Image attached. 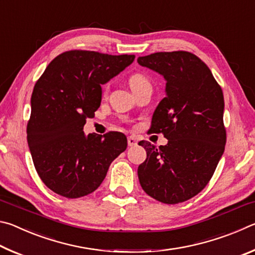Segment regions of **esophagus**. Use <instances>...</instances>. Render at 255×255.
Masks as SVG:
<instances>
[{
	"mask_svg": "<svg viewBox=\"0 0 255 255\" xmlns=\"http://www.w3.org/2000/svg\"><path fill=\"white\" fill-rule=\"evenodd\" d=\"M137 145V139L135 137L132 136H129L128 137V146H130V147H132V146H136Z\"/></svg>",
	"mask_w": 255,
	"mask_h": 255,
	"instance_id": "obj_1",
	"label": "esophagus"
}]
</instances>
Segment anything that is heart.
<instances>
[{"mask_svg":"<svg viewBox=\"0 0 255 255\" xmlns=\"http://www.w3.org/2000/svg\"><path fill=\"white\" fill-rule=\"evenodd\" d=\"M129 84H130V88L131 90H135L137 88H139V86H143V85H146V84H149L148 80L146 79V77L144 75L141 74H135L132 75L130 79H129ZM108 89H109V86L106 85L105 86V93H107Z\"/></svg>","mask_w":255,"mask_h":255,"instance_id":"b5f03b06","label":"heart"}]
</instances>
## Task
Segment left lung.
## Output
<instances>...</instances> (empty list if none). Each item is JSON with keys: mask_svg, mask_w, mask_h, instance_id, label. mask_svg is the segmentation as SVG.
<instances>
[{"mask_svg": "<svg viewBox=\"0 0 255 255\" xmlns=\"http://www.w3.org/2000/svg\"><path fill=\"white\" fill-rule=\"evenodd\" d=\"M137 62L166 81V97L154 111L149 131L162 132L167 144L138 143L147 154L138 166L139 183L163 204L187 201L208 184L225 149L222 88L208 66L189 51H161Z\"/></svg>", "mask_w": 255, "mask_h": 255, "instance_id": "1", "label": "left lung"}]
</instances>
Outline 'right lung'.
<instances>
[{"label": "right lung", "instance_id": "right-lung-1", "mask_svg": "<svg viewBox=\"0 0 255 255\" xmlns=\"http://www.w3.org/2000/svg\"><path fill=\"white\" fill-rule=\"evenodd\" d=\"M135 55L70 50L49 63L34 84L27 140L42 182L74 199L97 190L111 162L127 148L123 132L83 131L101 105V85L130 65Z\"/></svg>", "mask_w": 255, "mask_h": 255}]
</instances>
